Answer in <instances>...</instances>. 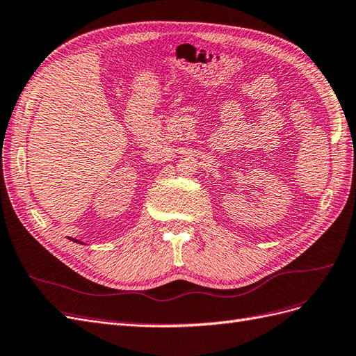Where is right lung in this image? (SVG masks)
Segmentation results:
<instances>
[{
    "mask_svg": "<svg viewBox=\"0 0 356 356\" xmlns=\"http://www.w3.org/2000/svg\"><path fill=\"white\" fill-rule=\"evenodd\" d=\"M72 242H75V243H81V245H84L81 241H79V239H72V238H70Z\"/></svg>",
    "mask_w": 356,
    "mask_h": 356,
    "instance_id": "obj_1",
    "label": "right lung"
}]
</instances>
